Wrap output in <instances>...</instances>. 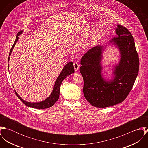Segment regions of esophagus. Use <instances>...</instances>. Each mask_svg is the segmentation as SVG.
<instances>
[{
  "instance_id": "obj_1",
  "label": "esophagus",
  "mask_w": 148,
  "mask_h": 148,
  "mask_svg": "<svg viewBox=\"0 0 148 148\" xmlns=\"http://www.w3.org/2000/svg\"><path fill=\"white\" fill-rule=\"evenodd\" d=\"M73 66H74V68H75V70L76 71L77 70H79V69L80 68V65L79 63L77 62H75L73 63Z\"/></svg>"
}]
</instances>
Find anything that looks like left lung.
I'll list each match as a JSON object with an SVG mask.
<instances>
[{"instance_id": "1", "label": "left lung", "mask_w": 148, "mask_h": 148, "mask_svg": "<svg viewBox=\"0 0 148 148\" xmlns=\"http://www.w3.org/2000/svg\"><path fill=\"white\" fill-rule=\"evenodd\" d=\"M115 31L117 37L90 49L81 59L80 71L84 80L85 98L97 108L122 103L131 90L139 71V59L133 36L120 24ZM109 45L117 47L120 56L112 69L109 80L103 75L102 65L103 51Z\"/></svg>"}]
</instances>
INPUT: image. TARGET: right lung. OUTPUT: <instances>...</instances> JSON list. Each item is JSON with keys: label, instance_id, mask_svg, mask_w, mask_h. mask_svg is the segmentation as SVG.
<instances>
[{"label": "right lung", "instance_id": "add662e5", "mask_svg": "<svg viewBox=\"0 0 148 148\" xmlns=\"http://www.w3.org/2000/svg\"><path fill=\"white\" fill-rule=\"evenodd\" d=\"M23 31H24V30L20 31L16 35L15 41L14 43V44H13V45H12V48L10 50V53H9V57H8V62L10 60V55L12 53V51L14 49V47H15L16 43L18 42V40L19 38V36L21 35ZM8 69H9V65H8ZM74 72H75V70H74L73 63L72 62H68L64 66L62 71H61L60 73L58 76V78H57V79H56V80L55 83L52 91L51 93L50 94L49 96H48L45 100L41 101L40 102H37V103L27 102V101L24 100L23 99H21V97L18 95V93L16 92V90H15V92L16 96L19 97V99L23 103V104H24L25 106H28L29 107H32V108H36V109H45V108L51 107L55 104V103L59 99V95H60V85L62 84V83L63 82L64 80L68 76L73 73Z\"/></svg>", "mask_w": 148, "mask_h": 148}]
</instances>
